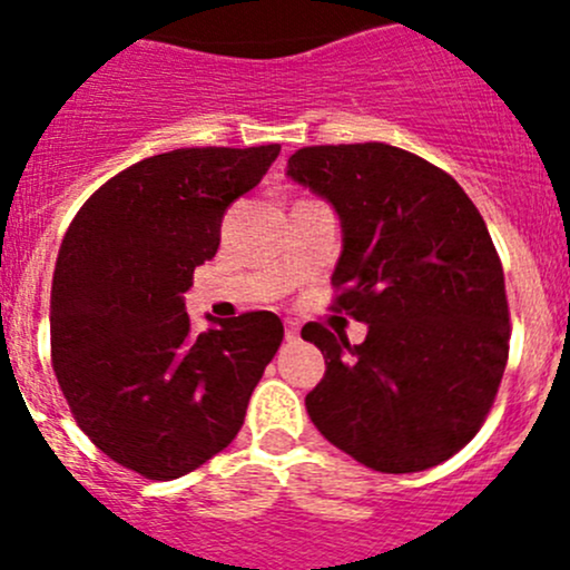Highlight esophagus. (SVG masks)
Returning <instances> with one entry per match:
<instances>
[{
    "instance_id": "1",
    "label": "esophagus",
    "mask_w": 570,
    "mask_h": 570,
    "mask_svg": "<svg viewBox=\"0 0 570 570\" xmlns=\"http://www.w3.org/2000/svg\"><path fill=\"white\" fill-rule=\"evenodd\" d=\"M301 335V325L295 320H286V341H295Z\"/></svg>"
}]
</instances>
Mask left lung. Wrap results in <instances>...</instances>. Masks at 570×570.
Wrapping results in <instances>:
<instances>
[{"mask_svg":"<svg viewBox=\"0 0 570 570\" xmlns=\"http://www.w3.org/2000/svg\"><path fill=\"white\" fill-rule=\"evenodd\" d=\"M286 175L338 213L333 311L368 325L363 344L303 327L327 365L305 395L311 421L376 472L451 459L487 421L511 341L481 213L451 175L382 141L303 147Z\"/></svg>","mask_w":570,"mask_h":570,"instance_id":"obj_1","label":"left lung"}]
</instances>
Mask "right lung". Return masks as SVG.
<instances>
[{"instance_id": "1", "label": "right lung", "mask_w": 570, "mask_h": 570, "mask_svg": "<svg viewBox=\"0 0 570 570\" xmlns=\"http://www.w3.org/2000/svg\"><path fill=\"white\" fill-rule=\"evenodd\" d=\"M278 153L153 155L100 185L65 232L51 284L53 374L83 434L149 481L188 475L235 440L284 338L273 311L194 333L183 301L218 250L224 213Z\"/></svg>"}]
</instances>
